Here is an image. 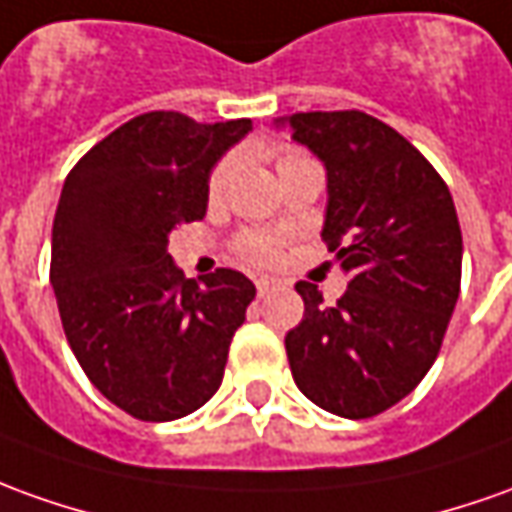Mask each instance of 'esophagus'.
Instances as JSON below:
<instances>
[{
  "instance_id": "34e87169",
  "label": "esophagus",
  "mask_w": 512,
  "mask_h": 512,
  "mask_svg": "<svg viewBox=\"0 0 512 512\" xmlns=\"http://www.w3.org/2000/svg\"><path fill=\"white\" fill-rule=\"evenodd\" d=\"M270 290H273V281H270V278H259V281H256V292H259V295H267Z\"/></svg>"
}]
</instances>
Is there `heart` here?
Returning <instances> with one entry per match:
<instances>
[{
  "instance_id": "heart-1",
  "label": "heart",
  "mask_w": 512,
  "mask_h": 512,
  "mask_svg": "<svg viewBox=\"0 0 512 512\" xmlns=\"http://www.w3.org/2000/svg\"><path fill=\"white\" fill-rule=\"evenodd\" d=\"M306 155L295 153V150H278V169H287L295 161H301ZM231 172H234V158H222L220 164L214 167L209 178V197L217 200V197L225 192V186L231 181ZM239 253L242 259L250 264H273L278 259V248L276 242L270 236L262 234H248L239 239Z\"/></svg>"
}]
</instances>
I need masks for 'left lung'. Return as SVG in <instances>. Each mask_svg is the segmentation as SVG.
<instances>
[{"label":"left lung","instance_id":"1","mask_svg":"<svg viewBox=\"0 0 512 512\" xmlns=\"http://www.w3.org/2000/svg\"><path fill=\"white\" fill-rule=\"evenodd\" d=\"M323 161V239L351 273L334 306L298 281L287 334L292 379L340 418H373L410 396L438 359L460 298L463 234L449 186L401 133L362 111L276 119Z\"/></svg>","mask_w":512,"mask_h":512}]
</instances>
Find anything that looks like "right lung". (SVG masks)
Segmentation results:
<instances>
[{
    "instance_id": "obj_1",
    "label": "right lung",
    "mask_w": 512,
    "mask_h": 512,
    "mask_svg": "<svg viewBox=\"0 0 512 512\" xmlns=\"http://www.w3.org/2000/svg\"><path fill=\"white\" fill-rule=\"evenodd\" d=\"M250 130V119L150 111L63 183L49 264L63 331L91 384L139 421H175L217 393L256 295L228 267L186 278L167 250L178 225L206 217L211 169Z\"/></svg>"
}]
</instances>
